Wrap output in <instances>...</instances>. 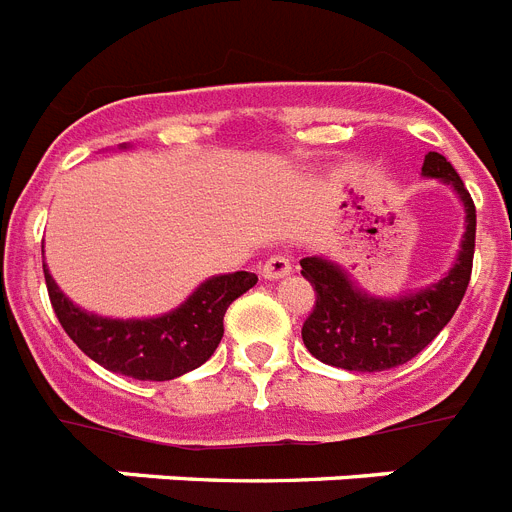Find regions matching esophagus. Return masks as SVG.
<instances>
[{"mask_svg": "<svg viewBox=\"0 0 512 512\" xmlns=\"http://www.w3.org/2000/svg\"><path fill=\"white\" fill-rule=\"evenodd\" d=\"M293 272V264L285 253H275V256H269L264 261V267H261V275L264 280H282V277H288Z\"/></svg>", "mask_w": 512, "mask_h": 512, "instance_id": "esophagus-1", "label": "esophagus"}]
</instances>
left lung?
Wrapping results in <instances>:
<instances>
[{
    "instance_id": "obj_1",
    "label": "left lung",
    "mask_w": 512,
    "mask_h": 512,
    "mask_svg": "<svg viewBox=\"0 0 512 512\" xmlns=\"http://www.w3.org/2000/svg\"><path fill=\"white\" fill-rule=\"evenodd\" d=\"M423 177L452 185L465 208V235L457 261L439 282L396 298L370 296L338 264L322 256L301 259V275L312 282L317 301L301 327L306 349L325 365L351 372L399 367L447 327L463 301L476 248V206L455 166L441 153H428Z\"/></svg>"
}]
</instances>
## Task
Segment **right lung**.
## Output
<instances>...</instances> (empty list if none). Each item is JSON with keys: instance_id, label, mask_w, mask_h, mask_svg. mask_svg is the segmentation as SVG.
Instances as JSON below:
<instances>
[{"instance_id": "1", "label": "right lung", "mask_w": 512, "mask_h": 512, "mask_svg": "<svg viewBox=\"0 0 512 512\" xmlns=\"http://www.w3.org/2000/svg\"><path fill=\"white\" fill-rule=\"evenodd\" d=\"M44 280L57 320L89 359L134 380H174L214 354L224 335L227 306L251 290L259 277L253 272L208 277L185 304L150 320H110L84 312L57 288L47 264Z\"/></svg>"}]
</instances>
